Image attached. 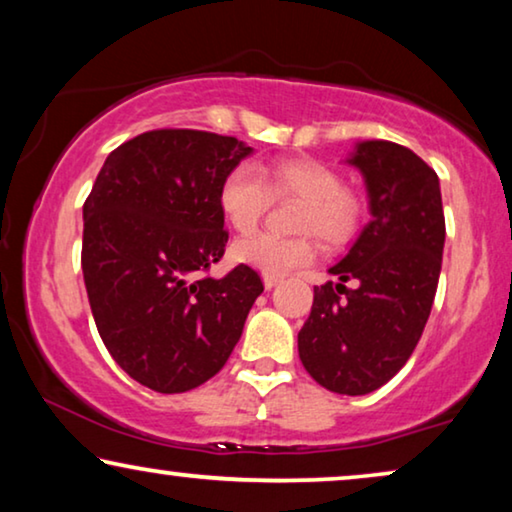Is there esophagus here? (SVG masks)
<instances>
[{
  "label": "esophagus",
  "mask_w": 512,
  "mask_h": 512,
  "mask_svg": "<svg viewBox=\"0 0 512 512\" xmlns=\"http://www.w3.org/2000/svg\"><path fill=\"white\" fill-rule=\"evenodd\" d=\"M279 282H282V277H279V275H263L265 289H272V286H277Z\"/></svg>",
  "instance_id": "34e87169"
}]
</instances>
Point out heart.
Listing matches in <instances>:
<instances>
[{"label":"heart","instance_id":"heart-1","mask_svg":"<svg viewBox=\"0 0 512 512\" xmlns=\"http://www.w3.org/2000/svg\"><path fill=\"white\" fill-rule=\"evenodd\" d=\"M275 198H298L293 228L314 233L328 247H345L359 235L368 216L366 195L347 186L331 165L314 158H286L268 170L242 163L221 181L219 207L237 233H251L268 212ZM310 235L279 237L258 233L235 242L233 254L240 263L265 272L284 275L314 258Z\"/></svg>","mask_w":512,"mask_h":512}]
</instances>
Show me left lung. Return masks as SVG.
<instances>
[{"label": "left lung", "instance_id": "left-lung-1", "mask_svg": "<svg viewBox=\"0 0 512 512\" xmlns=\"http://www.w3.org/2000/svg\"><path fill=\"white\" fill-rule=\"evenodd\" d=\"M349 163L366 177L373 219L331 275L314 286L298 333L307 373L335 394L363 396L387 384L415 352L436 298L445 244L438 174L401 144H356ZM357 286L347 290L345 281Z\"/></svg>", "mask_w": 512, "mask_h": 512}]
</instances>
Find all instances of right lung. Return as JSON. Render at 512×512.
<instances>
[{"label": "right lung", "mask_w": 512, "mask_h": 512, "mask_svg": "<svg viewBox=\"0 0 512 512\" xmlns=\"http://www.w3.org/2000/svg\"><path fill=\"white\" fill-rule=\"evenodd\" d=\"M251 153L205 130H149L104 160L83 202L81 268L90 310L114 361L158 394H181L226 366L263 293L258 272L221 261L219 188Z\"/></svg>", "instance_id": "obj_1"}]
</instances>
